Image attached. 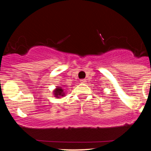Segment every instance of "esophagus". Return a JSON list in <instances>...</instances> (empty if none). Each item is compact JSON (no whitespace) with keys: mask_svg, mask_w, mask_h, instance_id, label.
Wrapping results in <instances>:
<instances>
[{"mask_svg":"<svg viewBox=\"0 0 151 151\" xmlns=\"http://www.w3.org/2000/svg\"><path fill=\"white\" fill-rule=\"evenodd\" d=\"M80 81H81V83H82V84H86V79H81Z\"/></svg>","mask_w":151,"mask_h":151,"instance_id":"1","label":"esophagus"}]
</instances>
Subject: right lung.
<instances>
[{
    "mask_svg": "<svg viewBox=\"0 0 151 151\" xmlns=\"http://www.w3.org/2000/svg\"><path fill=\"white\" fill-rule=\"evenodd\" d=\"M52 93L54 96H55V97H57L58 99H60L62 97V96H65V89H64L63 87H62V86H57L56 89H54Z\"/></svg>",
    "mask_w": 151,
    "mask_h": 151,
    "instance_id": "right-lung-1",
    "label": "right lung"
}]
</instances>
